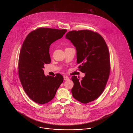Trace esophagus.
<instances>
[{
	"label": "esophagus",
	"mask_w": 133,
	"mask_h": 133,
	"mask_svg": "<svg viewBox=\"0 0 133 133\" xmlns=\"http://www.w3.org/2000/svg\"><path fill=\"white\" fill-rule=\"evenodd\" d=\"M64 80H69V78L67 76H64Z\"/></svg>",
	"instance_id": "esophagus-1"
}]
</instances>
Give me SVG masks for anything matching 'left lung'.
Masks as SVG:
<instances>
[{
    "mask_svg": "<svg viewBox=\"0 0 133 133\" xmlns=\"http://www.w3.org/2000/svg\"><path fill=\"white\" fill-rule=\"evenodd\" d=\"M76 47L78 68L85 73L81 80L72 77L73 97L84 104L95 100L104 90L110 75V54L104 38L89 30L68 32L65 36Z\"/></svg>",
    "mask_w": 133,
    "mask_h": 133,
    "instance_id": "1",
    "label": "left lung"
}]
</instances>
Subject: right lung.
I'll use <instances>...</instances> for the list:
<instances>
[{
  "label": "right lung",
  "mask_w": 133,
  "mask_h": 133,
  "mask_svg": "<svg viewBox=\"0 0 133 133\" xmlns=\"http://www.w3.org/2000/svg\"><path fill=\"white\" fill-rule=\"evenodd\" d=\"M67 30L39 28L28 34L22 46L18 61V74L24 91L33 101L44 104L52 100L63 77L45 76V64L50 63L51 44L63 37Z\"/></svg>",
  "instance_id": "obj_1"
}]
</instances>
